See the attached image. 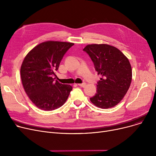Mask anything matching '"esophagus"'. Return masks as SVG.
Masks as SVG:
<instances>
[{
    "mask_svg": "<svg viewBox=\"0 0 156 156\" xmlns=\"http://www.w3.org/2000/svg\"><path fill=\"white\" fill-rule=\"evenodd\" d=\"M79 86H80V87H85V86H86V83H85V82H83V83H79V84H78Z\"/></svg>",
    "mask_w": 156,
    "mask_h": 156,
    "instance_id": "34e87169",
    "label": "esophagus"
}]
</instances>
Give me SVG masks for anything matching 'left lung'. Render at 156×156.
Masks as SVG:
<instances>
[{
	"label": "left lung",
	"mask_w": 156,
	"mask_h": 156,
	"mask_svg": "<svg viewBox=\"0 0 156 156\" xmlns=\"http://www.w3.org/2000/svg\"><path fill=\"white\" fill-rule=\"evenodd\" d=\"M83 51L88 54L101 76L97 93L90 99L102 109L114 107L124 97L132 81V67L128 58L119 49L107 44L88 45Z\"/></svg>",
	"instance_id": "1"
}]
</instances>
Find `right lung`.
Masks as SVG:
<instances>
[{"instance_id": "obj_1", "label": "right lung", "mask_w": 156, "mask_h": 156, "mask_svg": "<svg viewBox=\"0 0 156 156\" xmlns=\"http://www.w3.org/2000/svg\"><path fill=\"white\" fill-rule=\"evenodd\" d=\"M73 43L48 41L35 47L21 67L23 86L30 99L44 111L59 108L68 99L72 87L55 80L60 62Z\"/></svg>"}]
</instances>
